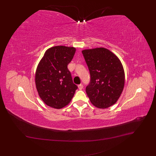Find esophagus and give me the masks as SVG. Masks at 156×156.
Masks as SVG:
<instances>
[{
	"instance_id": "34e87169",
	"label": "esophagus",
	"mask_w": 156,
	"mask_h": 156,
	"mask_svg": "<svg viewBox=\"0 0 156 156\" xmlns=\"http://www.w3.org/2000/svg\"><path fill=\"white\" fill-rule=\"evenodd\" d=\"M78 88H79V90H82L83 88V85L82 84H79V85H78Z\"/></svg>"
}]
</instances>
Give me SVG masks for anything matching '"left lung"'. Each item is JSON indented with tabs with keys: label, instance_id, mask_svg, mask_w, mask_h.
Wrapping results in <instances>:
<instances>
[{
	"label": "left lung",
	"instance_id": "8db88e82",
	"mask_svg": "<svg viewBox=\"0 0 156 156\" xmlns=\"http://www.w3.org/2000/svg\"><path fill=\"white\" fill-rule=\"evenodd\" d=\"M82 53L90 75L86 92L92 104L100 108L114 105L123 91L125 75L120 60L105 48L85 49Z\"/></svg>",
	"mask_w": 156,
	"mask_h": 156
}]
</instances>
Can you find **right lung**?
Listing matches in <instances>:
<instances>
[{
    "mask_svg": "<svg viewBox=\"0 0 156 156\" xmlns=\"http://www.w3.org/2000/svg\"><path fill=\"white\" fill-rule=\"evenodd\" d=\"M75 48L55 46L46 51L36 72L35 82L39 96L47 105L61 108L72 100L78 88L68 68Z\"/></svg>",
    "mask_w": 156,
    "mask_h": 156,
    "instance_id": "obj_1",
    "label": "right lung"
}]
</instances>
